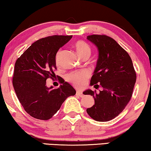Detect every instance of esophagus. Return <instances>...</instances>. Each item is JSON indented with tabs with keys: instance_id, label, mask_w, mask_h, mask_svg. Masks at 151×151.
I'll return each instance as SVG.
<instances>
[{
	"instance_id": "obj_1",
	"label": "esophagus",
	"mask_w": 151,
	"mask_h": 151,
	"mask_svg": "<svg viewBox=\"0 0 151 151\" xmlns=\"http://www.w3.org/2000/svg\"><path fill=\"white\" fill-rule=\"evenodd\" d=\"M76 95L77 96H78V97H83V93H82V92H80V91H78L77 92H76Z\"/></svg>"
}]
</instances>
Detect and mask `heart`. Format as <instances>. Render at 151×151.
<instances>
[{"instance_id": "obj_1", "label": "heart", "mask_w": 151, "mask_h": 151, "mask_svg": "<svg viewBox=\"0 0 151 151\" xmlns=\"http://www.w3.org/2000/svg\"><path fill=\"white\" fill-rule=\"evenodd\" d=\"M74 47L77 52L78 55L80 58H84L89 57L91 54V48L89 46L88 43L83 41H76L74 44ZM62 53V50H58L56 55V63L58 64L59 63L60 57ZM91 76V73L88 71L84 70L81 71H75L72 72L68 74L67 76V80L69 82L73 84L74 86L78 88H82L86 84L87 80Z\"/></svg>"}]
</instances>
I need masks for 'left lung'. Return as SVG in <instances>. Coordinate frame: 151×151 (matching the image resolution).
Segmentation results:
<instances>
[{
	"label": "left lung",
	"instance_id": "obj_1",
	"mask_svg": "<svg viewBox=\"0 0 151 151\" xmlns=\"http://www.w3.org/2000/svg\"><path fill=\"white\" fill-rule=\"evenodd\" d=\"M87 39L97 47L99 58L91 80V85L103 91L87 90L95 105L86 112L97 121L106 122L121 114L130 101L136 81L132 58L114 39L105 35H92Z\"/></svg>",
	"mask_w": 151,
	"mask_h": 151
}]
</instances>
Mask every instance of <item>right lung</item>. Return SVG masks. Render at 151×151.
<instances>
[{
    "label": "right lung",
    "mask_w": 151,
    "mask_h": 151,
    "mask_svg": "<svg viewBox=\"0 0 151 151\" xmlns=\"http://www.w3.org/2000/svg\"><path fill=\"white\" fill-rule=\"evenodd\" d=\"M71 37L52 35L39 39L16 60L13 86L24 110L35 119H51L67 97L76 95L75 89L65 80L60 81L63 84L58 88L46 86L47 78L55 76L58 50Z\"/></svg>",
    "instance_id": "add662e5"
}]
</instances>
